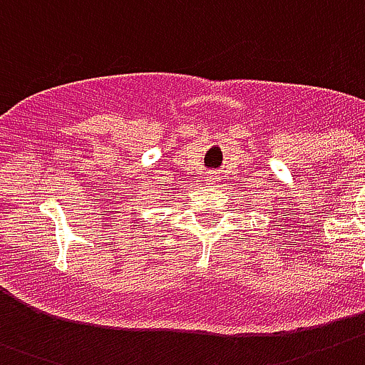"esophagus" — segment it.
<instances>
[{
    "label": "esophagus",
    "mask_w": 365,
    "mask_h": 365,
    "mask_svg": "<svg viewBox=\"0 0 365 365\" xmlns=\"http://www.w3.org/2000/svg\"><path fill=\"white\" fill-rule=\"evenodd\" d=\"M205 180H207V185L213 186V185H217V180H219V177H217V175H215V173H209L207 179H205Z\"/></svg>",
    "instance_id": "34e87169"
}]
</instances>
